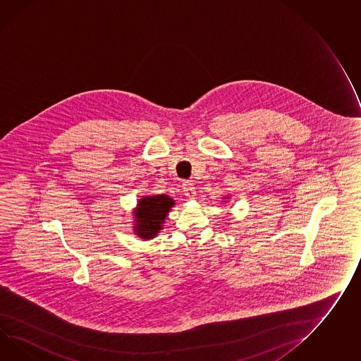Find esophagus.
Returning <instances> with one entry per match:
<instances>
[{"instance_id":"obj_1","label":"esophagus","mask_w":361,"mask_h":361,"mask_svg":"<svg viewBox=\"0 0 361 361\" xmlns=\"http://www.w3.org/2000/svg\"><path fill=\"white\" fill-rule=\"evenodd\" d=\"M183 192L188 198H194L195 190H194V185L190 181H185L183 184Z\"/></svg>"}]
</instances>
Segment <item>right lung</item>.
Returning <instances> with one entry per match:
<instances>
[{
    "instance_id": "obj_1",
    "label": "right lung",
    "mask_w": 361,
    "mask_h": 361,
    "mask_svg": "<svg viewBox=\"0 0 361 361\" xmlns=\"http://www.w3.org/2000/svg\"><path fill=\"white\" fill-rule=\"evenodd\" d=\"M175 204V201L164 195H147L143 197L137 204L134 212V232L143 240L154 238L163 229L164 220Z\"/></svg>"
}]
</instances>
